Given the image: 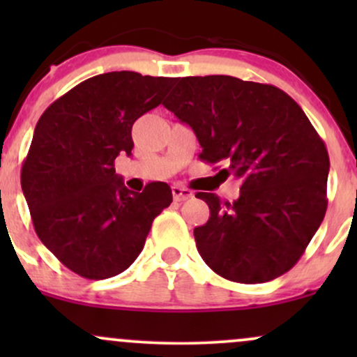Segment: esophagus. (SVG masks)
Returning a JSON list of instances; mask_svg holds the SVG:
<instances>
[{
  "label": "esophagus",
  "instance_id": "obj_1",
  "mask_svg": "<svg viewBox=\"0 0 357 357\" xmlns=\"http://www.w3.org/2000/svg\"><path fill=\"white\" fill-rule=\"evenodd\" d=\"M173 190V198L174 202H184V199L191 198L192 192L190 190H186V188H181V186H173L171 188Z\"/></svg>",
  "mask_w": 357,
  "mask_h": 357
}]
</instances>
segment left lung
I'll use <instances>...</instances> for the list:
<instances>
[{
    "label": "left lung",
    "mask_w": 357,
    "mask_h": 357,
    "mask_svg": "<svg viewBox=\"0 0 357 357\" xmlns=\"http://www.w3.org/2000/svg\"><path fill=\"white\" fill-rule=\"evenodd\" d=\"M162 105L191 127L203 161L225 162L220 173L241 181L233 203L196 195L210 206L195 228L208 267L240 284L289 272L327 210L329 154L301 105L273 85L230 75L179 79Z\"/></svg>",
    "instance_id": "left-lung-1"
}]
</instances>
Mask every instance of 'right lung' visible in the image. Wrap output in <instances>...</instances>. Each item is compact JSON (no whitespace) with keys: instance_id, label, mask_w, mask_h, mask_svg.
Returning a JSON list of instances; mask_svg holds the SVG:
<instances>
[{"instance_id":"obj_1","label":"right lung","mask_w":357,"mask_h":357,"mask_svg":"<svg viewBox=\"0 0 357 357\" xmlns=\"http://www.w3.org/2000/svg\"><path fill=\"white\" fill-rule=\"evenodd\" d=\"M174 79L109 72L87 79L43 112L22 167V190L38 238L61 264L90 280L132 265L155 216L173 202L166 183L142 192L116 174L130 155L132 126L161 104Z\"/></svg>"}]
</instances>
